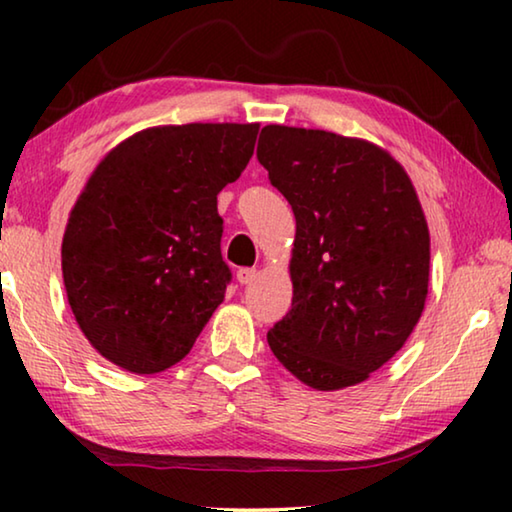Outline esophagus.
Here are the masks:
<instances>
[{"label":"esophagus","mask_w":512,"mask_h":512,"mask_svg":"<svg viewBox=\"0 0 512 512\" xmlns=\"http://www.w3.org/2000/svg\"><path fill=\"white\" fill-rule=\"evenodd\" d=\"M237 280L239 284H253L257 280V268H239Z\"/></svg>","instance_id":"34e87169"}]
</instances>
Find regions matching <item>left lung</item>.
Wrapping results in <instances>:
<instances>
[{"label":"left lung","mask_w":512,"mask_h":512,"mask_svg":"<svg viewBox=\"0 0 512 512\" xmlns=\"http://www.w3.org/2000/svg\"><path fill=\"white\" fill-rule=\"evenodd\" d=\"M257 160L296 216L289 314L277 361L316 391L361 384L395 357L429 291V228L409 173L377 144L262 128Z\"/></svg>","instance_id":"1"}]
</instances>
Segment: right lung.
<instances>
[{"label": "right lung", "mask_w": 512, "mask_h": 512, "mask_svg": "<svg viewBox=\"0 0 512 512\" xmlns=\"http://www.w3.org/2000/svg\"><path fill=\"white\" fill-rule=\"evenodd\" d=\"M259 124L153 126L106 153L69 212L63 282L103 359L155 375L185 359L225 298L216 196L253 158Z\"/></svg>", "instance_id": "1"}]
</instances>
